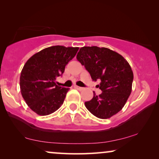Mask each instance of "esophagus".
<instances>
[{
    "mask_svg": "<svg viewBox=\"0 0 159 159\" xmlns=\"http://www.w3.org/2000/svg\"><path fill=\"white\" fill-rule=\"evenodd\" d=\"M74 87H75V88L77 89V90H83V88H81V87H79V86H77V85H75Z\"/></svg>",
    "mask_w": 159,
    "mask_h": 159,
    "instance_id": "1",
    "label": "esophagus"
}]
</instances>
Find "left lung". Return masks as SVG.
I'll use <instances>...</instances> for the list:
<instances>
[{
  "instance_id": "8db88e82",
  "label": "left lung",
  "mask_w": 159,
  "mask_h": 159,
  "mask_svg": "<svg viewBox=\"0 0 159 159\" xmlns=\"http://www.w3.org/2000/svg\"><path fill=\"white\" fill-rule=\"evenodd\" d=\"M77 61L84 66L93 81L101 80L98 88L101 94L95 95L84 103L91 114L100 119H108L122 109L131 94L133 72L127 60L107 48L82 47Z\"/></svg>"
}]
</instances>
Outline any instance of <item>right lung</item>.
Here are the masks:
<instances>
[{
	"mask_svg": "<svg viewBox=\"0 0 159 159\" xmlns=\"http://www.w3.org/2000/svg\"><path fill=\"white\" fill-rule=\"evenodd\" d=\"M78 50V47L55 45L34 54L26 62L20 75L21 93L36 114L46 116L61 106L69 88L58 86L55 81Z\"/></svg>",
	"mask_w": 159,
	"mask_h": 159,
	"instance_id": "1",
	"label": "right lung"
}]
</instances>
